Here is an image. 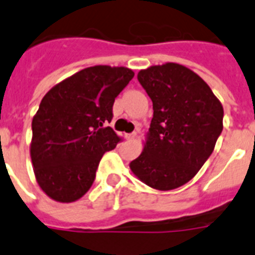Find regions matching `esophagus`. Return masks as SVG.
Here are the masks:
<instances>
[{
	"mask_svg": "<svg viewBox=\"0 0 255 255\" xmlns=\"http://www.w3.org/2000/svg\"><path fill=\"white\" fill-rule=\"evenodd\" d=\"M135 136H136V132H130V134H125V138H126V140H132V139L135 138Z\"/></svg>",
	"mask_w": 255,
	"mask_h": 255,
	"instance_id": "34e87169",
	"label": "esophagus"
}]
</instances>
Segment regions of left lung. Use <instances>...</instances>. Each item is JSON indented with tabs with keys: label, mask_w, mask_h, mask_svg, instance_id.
Returning a JSON list of instances; mask_svg holds the SVG:
<instances>
[{
	"label": "left lung",
	"mask_w": 255,
	"mask_h": 255,
	"mask_svg": "<svg viewBox=\"0 0 255 255\" xmlns=\"http://www.w3.org/2000/svg\"><path fill=\"white\" fill-rule=\"evenodd\" d=\"M138 80L152 100L153 119L130 168L150 188L172 190L190 181L212 154L224 108L203 79L182 65L150 66Z\"/></svg>",
	"instance_id": "left-lung-1"
}]
</instances>
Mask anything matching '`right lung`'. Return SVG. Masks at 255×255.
Returning <instances> with one entry per match:
<instances>
[{
  "label": "right lung",
  "instance_id": "right-lung-1",
  "mask_svg": "<svg viewBox=\"0 0 255 255\" xmlns=\"http://www.w3.org/2000/svg\"><path fill=\"white\" fill-rule=\"evenodd\" d=\"M132 78L126 67H87L43 97L31 123L30 157L49 198L70 203L91 189L102 155L123 140L107 124L115 98Z\"/></svg>",
  "mask_w": 255,
  "mask_h": 255
}]
</instances>
